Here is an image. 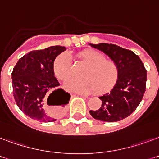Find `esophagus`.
Segmentation results:
<instances>
[{
    "instance_id": "34e87169",
    "label": "esophagus",
    "mask_w": 159,
    "mask_h": 159,
    "mask_svg": "<svg viewBox=\"0 0 159 159\" xmlns=\"http://www.w3.org/2000/svg\"><path fill=\"white\" fill-rule=\"evenodd\" d=\"M78 96H81V97H88V95H87V94H82V93H80V94H78Z\"/></svg>"
}]
</instances>
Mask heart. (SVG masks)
<instances>
[{
	"mask_svg": "<svg viewBox=\"0 0 159 159\" xmlns=\"http://www.w3.org/2000/svg\"><path fill=\"white\" fill-rule=\"evenodd\" d=\"M82 63L87 67L82 72V80H72L67 82L66 88L77 93L87 94L96 91L98 94L108 92L118 79V66L113 60L106 59L102 53L87 49L78 53ZM53 70L57 79L66 82L72 76V59L67 53H62L55 58Z\"/></svg>",
	"mask_w": 159,
	"mask_h": 159,
	"instance_id": "1",
	"label": "heart"
}]
</instances>
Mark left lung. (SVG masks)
<instances>
[{"instance_id": "left-lung-1", "label": "left lung", "mask_w": 159, "mask_h": 159, "mask_svg": "<svg viewBox=\"0 0 159 159\" xmlns=\"http://www.w3.org/2000/svg\"><path fill=\"white\" fill-rule=\"evenodd\" d=\"M89 45L106 53L119 68L118 79L113 88L99 97L102 106L97 111H90V114L96 120L105 122L121 120L133 113L143 99L147 81L144 65L134 52L116 44Z\"/></svg>"}]
</instances>
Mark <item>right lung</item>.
<instances>
[{
    "label": "right lung",
    "mask_w": 159,
    "mask_h": 159,
    "mask_svg": "<svg viewBox=\"0 0 159 159\" xmlns=\"http://www.w3.org/2000/svg\"><path fill=\"white\" fill-rule=\"evenodd\" d=\"M65 50L63 46H51L31 51L14 67L11 74L14 98L20 111L31 119L42 122L56 120L44 110V98L48 94V98H53L51 106L63 109L69 102L71 96L59 88L53 70L56 57Z\"/></svg>",
    "instance_id": "right-lung-1"
}]
</instances>
